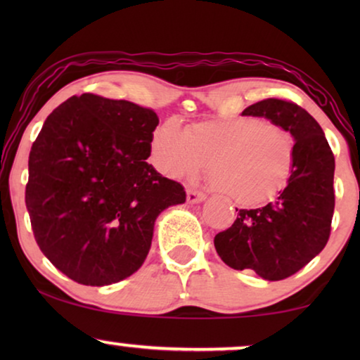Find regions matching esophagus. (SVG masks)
I'll list each match as a JSON object with an SVG mask.
<instances>
[{"instance_id": "obj_1", "label": "esophagus", "mask_w": 360, "mask_h": 360, "mask_svg": "<svg viewBox=\"0 0 360 360\" xmlns=\"http://www.w3.org/2000/svg\"><path fill=\"white\" fill-rule=\"evenodd\" d=\"M206 200V195L201 193V191H196V190H186V201L191 205L195 203H201V201Z\"/></svg>"}]
</instances>
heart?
Masks as SVG:
<instances>
[{
    "label": "heart",
    "instance_id": "1",
    "mask_svg": "<svg viewBox=\"0 0 360 360\" xmlns=\"http://www.w3.org/2000/svg\"><path fill=\"white\" fill-rule=\"evenodd\" d=\"M150 157L172 179L196 176L210 164L214 191L238 205L255 206L287 185L295 141L282 126L257 117L206 121L188 131L167 121L154 132Z\"/></svg>",
    "mask_w": 360,
    "mask_h": 360
}]
</instances>
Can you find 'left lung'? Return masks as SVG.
Masks as SVG:
<instances>
[{
    "instance_id": "left-lung-1",
    "label": "left lung",
    "mask_w": 360,
    "mask_h": 360,
    "mask_svg": "<svg viewBox=\"0 0 360 360\" xmlns=\"http://www.w3.org/2000/svg\"><path fill=\"white\" fill-rule=\"evenodd\" d=\"M243 116L265 117L292 134L293 169L277 198L262 208L239 210L234 224L216 234L214 248L231 269H250L277 282L297 274L328 243L334 155L321 126L295 103L269 98L245 108Z\"/></svg>"
}]
</instances>
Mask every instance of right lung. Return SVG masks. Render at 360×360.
<instances>
[{"instance_id": "add662e5", "label": "right lung", "mask_w": 360, "mask_h": 360, "mask_svg": "<svg viewBox=\"0 0 360 360\" xmlns=\"http://www.w3.org/2000/svg\"><path fill=\"white\" fill-rule=\"evenodd\" d=\"M159 117L126 100L72 96L44 122L29 154L26 208L44 255L82 285L137 272L162 211L184 186L150 164Z\"/></svg>"}]
</instances>
